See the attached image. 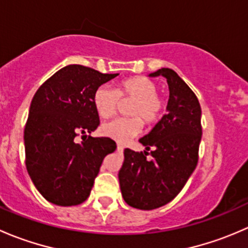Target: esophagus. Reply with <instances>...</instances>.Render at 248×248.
Returning a JSON list of instances; mask_svg holds the SVG:
<instances>
[{"label": "esophagus", "mask_w": 248, "mask_h": 248, "mask_svg": "<svg viewBox=\"0 0 248 248\" xmlns=\"http://www.w3.org/2000/svg\"><path fill=\"white\" fill-rule=\"evenodd\" d=\"M117 149H120V150L124 149V146H122V144H117Z\"/></svg>", "instance_id": "obj_1"}]
</instances>
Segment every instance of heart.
<instances>
[{"label":"heart","instance_id":"heart-1","mask_svg":"<svg viewBox=\"0 0 248 248\" xmlns=\"http://www.w3.org/2000/svg\"><path fill=\"white\" fill-rule=\"evenodd\" d=\"M157 85L144 77H133L119 82L116 89L101 85L93 93V106L99 116L109 117L117 110L120 98H133L128 106L132 116L115 117L102 124L103 136L124 142L137 136L145 124H152L158 121L163 112V99L157 94Z\"/></svg>","mask_w":248,"mask_h":248}]
</instances>
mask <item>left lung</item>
<instances>
[{
	"mask_svg": "<svg viewBox=\"0 0 248 248\" xmlns=\"http://www.w3.org/2000/svg\"><path fill=\"white\" fill-rule=\"evenodd\" d=\"M158 76L168 82V114L139 140L146 149L144 152L124 150L119 171L124 202L140 210L163 206L181 192L198 163L202 133V109L194 92L170 68L150 74ZM147 154L153 156L150 161Z\"/></svg>",
	"mask_w": 248,
	"mask_h": 248,
	"instance_id": "left-lung-1",
	"label": "left lung"
}]
</instances>
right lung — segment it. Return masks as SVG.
Returning <instances> with one entry per match:
<instances>
[{"instance_id": "right-lung-1", "label": "right lung", "mask_w": 248, "mask_h": 248, "mask_svg": "<svg viewBox=\"0 0 248 248\" xmlns=\"http://www.w3.org/2000/svg\"><path fill=\"white\" fill-rule=\"evenodd\" d=\"M117 76L69 64L34 93L24 131L25 163L32 182L47 202L60 206L84 202L104 157L116 150L112 139L87 133L99 126L94 91ZM80 134L83 141L77 143Z\"/></svg>"}]
</instances>
